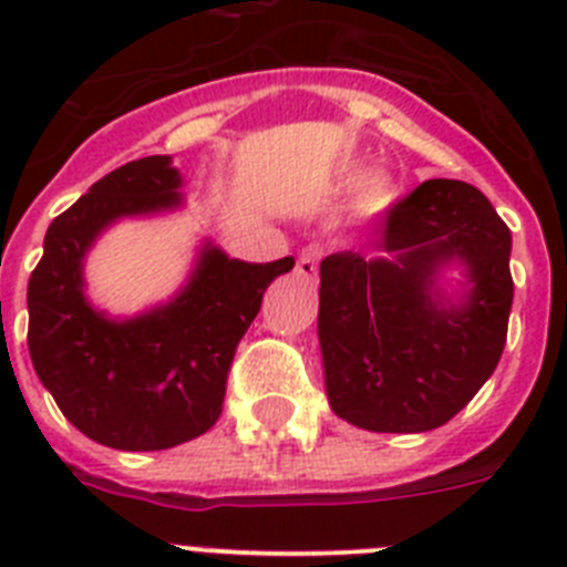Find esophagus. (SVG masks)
I'll use <instances>...</instances> for the list:
<instances>
[{"mask_svg": "<svg viewBox=\"0 0 567 567\" xmlns=\"http://www.w3.org/2000/svg\"><path fill=\"white\" fill-rule=\"evenodd\" d=\"M295 269H298L300 278L315 280V275H318V252H315V249H307V252H300V258H298V264H295Z\"/></svg>", "mask_w": 567, "mask_h": 567, "instance_id": "esophagus-1", "label": "esophagus"}]
</instances>
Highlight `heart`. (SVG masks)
<instances>
[{
    "label": "heart",
    "instance_id": "1",
    "mask_svg": "<svg viewBox=\"0 0 567 567\" xmlns=\"http://www.w3.org/2000/svg\"><path fill=\"white\" fill-rule=\"evenodd\" d=\"M358 177V164L343 162L338 169L340 182H353ZM398 178L385 169H372V173L360 175L359 182L352 187L349 204H346V215L352 221H378L398 202Z\"/></svg>",
    "mask_w": 567,
    "mask_h": 567
}]
</instances>
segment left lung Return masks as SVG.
<instances>
[{
  "label": "left lung",
  "mask_w": 567,
  "mask_h": 567,
  "mask_svg": "<svg viewBox=\"0 0 567 567\" xmlns=\"http://www.w3.org/2000/svg\"><path fill=\"white\" fill-rule=\"evenodd\" d=\"M511 229L465 182L432 178L385 215L378 255L320 260L318 340L332 412L383 434L454 417L508 334ZM460 268V279L447 269Z\"/></svg>",
  "instance_id": "8db88e82"
}]
</instances>
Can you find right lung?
I'll list each match as a JSON object with an SVG mask.
<instances>
[{
  "label": "right lung",
  "mask_w": 567,
  "mask_h": 567,
  "mask_svg": "<svg viewBox=\"0 0 567 567\" xmlns=\"http://www.w3.org/2000/svg\"><path fill=\"white\" fill-rule=\"evenodd\" d=\"M184 175L147 155L104 175L48 227L28 284V349L42 385L84 437L118 452H162L221 417L235 346L264 292L295 258L249 264L202 240L173 298L110 315L87 295L90 249L124 218L184 207Z\"/></svg>",
  "instance_id": "1"
}]
</instances>
